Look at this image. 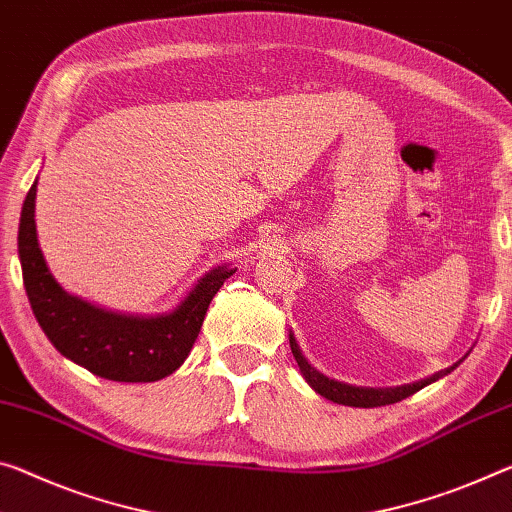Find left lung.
I'll list each match as a JSON object with an SVG mask.
<instances>
[{
  "instance_id": "1",
  "label": "left lung",
  "mask_w": 512,
  "mask_h": 512,
  "mask_svg": "<svg viewBox=\"0 0 512 512\" xmlns=\"http://www.w3.org/2000/svg\"><path fill=\"white\" fill-rule=\"evenodd\" d=\"M289 346H291V353H294V358L298 362L300 373H303V378L307 380V385H310L316 394H321L323 399H328L332 403H339V405H351V408H380V405L399 403L403 399H408V396L419 392V389H424L426 385H431V383H435V380L449 376V373L456 369L458 364L469 355V351H467L465 358L458 360L456 364H451V367L433 373V376L421 378V380H417V383L396 385V387H358V385L342 383V380L328 378V376H323L321 371H316L312 364L307 362L303 351H300L294 332H289Z\"/></svg>"
}]
</instances>
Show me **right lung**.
Masks as SVG:
<instances>
[{
    "instance_id": "1",
    "label": "right lung",
    "mask_w": 512,
    "mask_h": 512,
    "mask_svg": "<svg viewBox=\"0 0 512 512\" xmlns=\"http://www.w3.org/2000/svg\"><path fill=\"white\" fill-rule=\"evenodd\" d=\"M38 180L24 198L18 257L36 321L63 358L116 383H154L189 358L207 307L237 271L230 264L207 271L173 310L154 316L123 314L72 296L47 269L36 232Z\"/></svg>"
}]
</instances>
